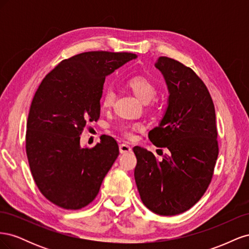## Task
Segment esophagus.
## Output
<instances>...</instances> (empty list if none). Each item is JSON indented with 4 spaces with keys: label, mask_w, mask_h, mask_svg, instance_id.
I'll use <instances>...</instances> for the list:
<instances>
[{
    "label": "esophagus",
    "mask_w": 249,
    "mask_h": 249,
    "mask_svg": "<svg viewBox=\"0 0 249 249\" xmlns=\"http://www.w3.org/2000/svg\"><path fill=\"white\" fill-rule=\"evenodd\" d=\"M119 150L122 154H127L132 152V147L126 143H123V144L119 145Z\"/></svg>",
    "instance_id": "1"
}]
</instances>
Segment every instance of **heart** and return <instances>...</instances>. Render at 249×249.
Segmentation results:
<instances>
[{
  "label": "heart",
  "instance_id": "b5f03b06",
  "mask_svg": "<svg viewBox=\"0 0 249 249\" xmlns=\"http://www.w3.org/2000/svg\"><path fill=\"white\" fill-rule=\"evenodd\" d=\"M127 84L132 88L139 99L143 103H148L152 101L158 92V87L156 83L146 76H134L127 80ZM116 91L115 89L108 86L104 89L101 97V104L104 108H110L115 102ZM142 129L140 123H125L119 124L118 131L126 139H133L135 134Z\"/></svg>",
  "mask_w": 249,
  "mask_h": 249
}]
</instances>
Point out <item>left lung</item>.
I'll list each match as a JSON object with an SVG mask.
<instances>
[{
	"mask_svg": "<svg viewBox=\"0 0 249 249\" xmlns=\"http://www.w3.org/2000/svg\"><path fill=\"white\" fill-rule=\"evenodd\" d=\"M156 67L166 81L169 99L163 119L148 138L170 153L159 161L146 148L135 146L134 177L145 207L173 216L192 208L212 180L219 153L216 115L207 86L190 67L164 56Z\"/></svg>",
	"mask_w": 249,
	"mask_h": 249,
	"instance_id": "8db88e82",
	"label": "left lung"
}]
</instances>
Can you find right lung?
Listing matches in <instances>:
<instances>
[{"instance_id":"right-lung-1","label":"right lung","mask_w":249,"mask_h":249,"mask_svg":"<svg viewBox=\"0 0 249 249\" xmlns=\"http://www.w3.org/2000/svg\"><path fill=\"white\" fill-rule=\"evenodd\" d=\"M136 57L81 53L60 62L37 88L27 120L26 153L36 186L54 205L79 210L96 197L119 147L104 135L95 146L82 148L80 135L100 118L105 79Z\"/></svg>"}]
</instances>
